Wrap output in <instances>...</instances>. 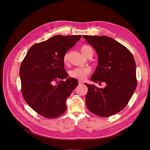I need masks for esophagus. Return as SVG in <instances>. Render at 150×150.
Here are the masks:
<instances>
[{
	"label": "esophagus",
	"mask_w": 150,
	"mask_h": 150,
	"mask_svg": "<svg viewBox=\"0 0 150 150\" xmlns=\"http://www.w3.org/2000/svg\"><path fill=\"white\" fill-rule=\"evenodd\" d=\"M78 83L79 85H82L84 83V82L82 81H78Z\"/></svg>",
	"instance_id": "1"
}]
</instances>
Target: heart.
I'll return each mask as SVG.
<instances>
[{"label": "heart", "instance_id": "1", "mask_svg": "<svg viewBox=\"0 0 150 150\" xmlns=\"http://www.w3.org/2000/svg\"><path fill=\"white\" fill-rule=\"evenodd\" d=\"M82 53L87 57L91 52H93L91 48L87 45H83L81 47ZM63 62L64 64H67L68 62V54L65 53L63 57ZM91 72V69L89 67H78L72 69L69 72V75L71 78L83 80L86 78Z\"/></svg>", "mask_w": 150, "mask_h": 150}]
</instances>
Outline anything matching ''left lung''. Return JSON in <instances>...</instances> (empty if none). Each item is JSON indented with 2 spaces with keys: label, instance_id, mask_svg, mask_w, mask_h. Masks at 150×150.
I'll return each instance as SVG.
<instances>
[{
  "label": "left lung",
  "instance_id": "8db88e82",
  "mask_svg": "<svg viewBox=\"0 0 150 150\" xmlns=\"http://www.w3.org/2000/svg\"><path fill=\"white\" fill-rule=\"evenodd\" d=\"M96 50L98 64L91 79L96 83L104 82L100 88L85 83V97L89 111L100 117H109L122 110L136 90V65L131 52L119 42L107 36L83 35Z\"/></svg>",
  "mask_w": 150,
  "mask_h": 150
}]
</instances>
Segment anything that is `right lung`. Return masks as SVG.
Wrapping results in <instances>:
<instances>
[{"label":"right lung","instance_id":"add662e5","mask_svg":"<svg viewBox=\"0 0 150 150\" xmlns=\"http://www.w3.org/2000/svg\"><path fill=\"white\" fill-rule=\"evenodd\" d=\"M81 37L58 35L35 44L21 63V93L27 103L40 115L53 119L66 111L67 98L78 82L69 78L59 82L68 76L63 57Z\"/></svg>","mask_w":150,"mask_h":150}]
</instances>
